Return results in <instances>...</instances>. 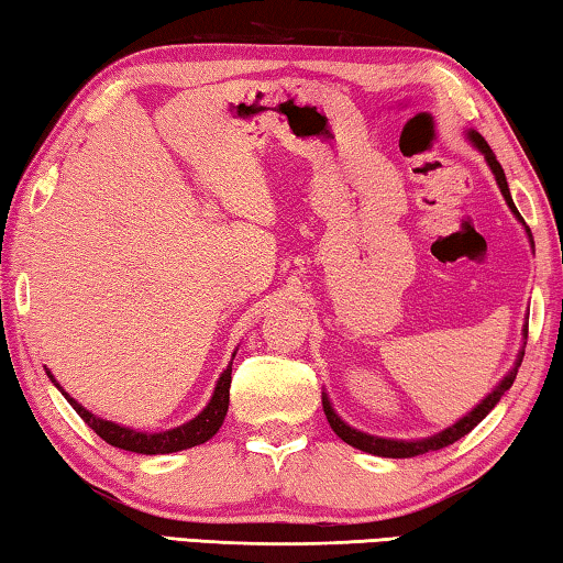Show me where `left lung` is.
Segmentation results:
<instances>
[{"mask_svg": "<svg viewBox=\"0 0 563 563\" xmlns=\"http://www.w3.org/2000/svg\"><path fill=\"white\" fill-rule=\"evenodd\" d=\"M464 136L470 139V144H472L476 151H479V154L484 156V161H487V166L492 168L494 178H497V186H499V190H501L504 201H507V206L511 208L514 218H517V221H519L523 228H527L529 243L533 245L531 233H529V225L523 223L521 213L517 211V206H514V201H511L507 176H504V168L499 166V161H497V156H494V151L489 148L487 141H484L482 133H476L474 129L464 131ZM527 325H529V322H523V330H521L523 345H521V350H519L517 362H514V367L509 369L507 375H504V377L499 379V385L494 387L492 393H489L487 397H484L482 402L472 409V412H466L464 417L456 419V422H454L452 427H446V430L437 432V434H432V437H422V440H389V437H375V434L360 432V430H355V427H350V424L345 422V419H342V417L335 412V407H332L328 393H322V409H325V417H328V422H330V427H332V432H335L342 442H347L350 446H355V450H362V452L375 454V456H389V460H407V456L437 452V450H442V446L454 444L456 440H462L464 434H470V432L474 430V427L479 424L482 419L487 417L494 407H497L501 395L507 393V389L514 385V379H517V373H519V365H521V360H523V347H527V332H529Z\"/></svg>", "mask_w": 563, "mask_h": 563, "instance_id": "obj_1", "label": "left lung"}]
</instances>
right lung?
<instances>
[{"label": "right lung", "instance_id": "right-lung-1", "mask_svg": "<svg viewBox=\"0 0 563 563\" xmlns=\"http://www.w3.org/2000/svg\"><path fill=\"white\" fill-rule=\"evenodd\" d=\"M235 357V352H233ZM46 375H49L52 383L59 387V393L66 397L76 415H79L84 422H87L93 432H97L103 442H109L111 446H119V450L126 452H136V454H170V452H180V450H190V446L203 444L211 440V437L221 430L225 412H228V402H231V373H233V360L228 362V367L221 373L216 383V389L208 405L198 412L190 422L178 424L174 430L166 432H141V430H131L126 424H117L109 422V419L97 417L89 412L87 407L76 402V399L64 393V387L56 383L54 375L49 373V367H44Z\"/></svg>", "mask_w": 563, "mask_h": 563}]
</instances>
